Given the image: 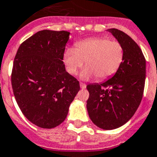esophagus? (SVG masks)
<instances>
[{"instance_id":"1","label":"esophagus","mask_w":157,"mask_h":157,"mask_svg":"<svg viewBox=\"0 0 157 157\" xmlns=\"http://www.w3.org/2000/svg\"><path fill=\"white\" fill-rule=\"evenodd\" d=\"M80 86H81V89H85L86 88V85H85V83H82V82H80Z\"/></svg>"}]
</instances>
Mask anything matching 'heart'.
<instances>
[{
	"instance_id": "1",
	"label": "heart",
	"mask_w": 157,
	"mask_h": 157,
	"mask_svg": "<svg viewBox=\"0 0 157 157\" xmlns=\"http://www.w3.org/2000/svg\"><path fill=\"white\" fill-rule=\"evenodd\" d=\"M123 45L117 40L107 37H93L77 42L75 48H67L63 60L71 75L76 74L85 61L81 78L89 80L97 77L104 81L115 74L123 62Z\"/></svg>"
}]
</instances>
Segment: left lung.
I'll return each instance as SVG.
<instances>
[{"label": "left lung", "mask_w": 157, "mask_h": 157, "mask_svg": "<svg viewBox=\"0 0 157 157\" xmlns=\"http://www.w3.org/2000/svg\"><path fill=\"white\" fill-rule=\"evenodd\" d=\"M108 31L123 45V62L112 78L102 84L87 85V109L97 127L111 130L124 125L137 110L144 89L146 60L129 36L117 29Z\"/></svg>", "instance_id": "8db88e82"}]
</instances>
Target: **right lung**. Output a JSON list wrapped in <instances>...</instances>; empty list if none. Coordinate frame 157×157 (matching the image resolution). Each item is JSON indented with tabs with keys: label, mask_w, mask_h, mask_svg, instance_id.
<instances>
[{
	"label": "right lung",
	"mask_w": 157,
	"mask_h": 157,
	"mask_svg": "<svg viewBox=\"0 0 157 157\" xmlns=\"http://www.w3.org/2000/svg\"><path fill=\"white\" fill-rule=\"evenodd\" d=\"M69 33L42 30L18 48L11 81L17 103L35 125L52 128L62 123L80 90L79 81L63 62Z\"/></svg>",
	"instance_id": "add662e5"
}]
</instances>
